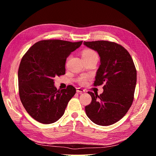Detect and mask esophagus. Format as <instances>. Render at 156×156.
<instances>
[{
  "mask_svg": "<svg viewBox=\"0 0 156 156\" xmlns=\"http://www.w3.org/2000/svg\"><path fill=\"white\" fill-rule=\"evenodd\" d=\"M85 90L82 88H77V92L79 94H82L83 92H85Z\"/></svg>",
  "mask_w": 156,
  "mask_h": 156,
  "instance_id": "34e87169",
  "label": "esophagus"
}]
</instances>
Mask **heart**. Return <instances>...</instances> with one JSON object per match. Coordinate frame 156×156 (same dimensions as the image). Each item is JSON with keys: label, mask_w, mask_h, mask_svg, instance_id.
<instances>
[{"label": "heart", "mask_w": 156, "mask_h": 156, "mask_svg": "<svg viewBox=\"0 0 156 156\" xmlns=\"http://www.w3.org/2000/svg\"><path fill=\"white\" fill-rule=\"evenodd\" d=\"M98 56L96 52H94L92 50H85L82 53V56L83 58H88V57H91V56ZM89 79L88 76H83L81 77L79 79V82L81 83V84H85L87 83V81H88V79Z\"/></svg>", "instance_id": "heart-1"}]
</instances>
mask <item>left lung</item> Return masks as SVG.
<instances>
[{"instance_id":"obj_1","label":"left lung","mask_w":156,"mask_h":156,"mask_svg":"<svg viewBox=\"0 0 156 156\" xmlns=\"http://www.w3.org/2000/svg\"><path fill=\"white\" fill-rule=\"evenodd\" d=\"M98 52L100 65L94 86H103L100 95L92 92L90 104L85 107L90 120L100 126H109L122 119L133 101L136 71L129 53L122 45L108 41H84Z\"/></svg>"}]
</instances>
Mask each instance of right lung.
Segmentation results:
<instances>
[{
  "label": "right lung",
  "mask_w": 156,
  "mask_h": 156,
  "mask_svg": "<svg viewBox=\"0 0 156 156\" xmlns=\"http://www.w3.org/2000/svg\"><path fill=\"white\" fill-rule=\"evenodd\" d=\"M83 41L41 40L23 56L18 70L19 94L23 107L36 121L54 123L62 117L76 89L57 90L54 78L64 75L66 58Z\"/></svg>",
  "instance_id": "right-lung-1"
}]
</instances>
